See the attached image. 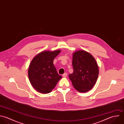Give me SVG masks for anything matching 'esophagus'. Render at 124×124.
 Wrapping results in <instances>:
<instances>
[{
    "label": "esophagus",
    "mask_w": 124,
    "mask_h": 124,
    "mask_svg": "<svg viewBox=\"0 0 124 124\" xmlns=\"http://www.w3.org/2000/svg\"><path fill=\"white\" fill-rule=\"evenodd\" d=\"M67 73H65L64 74H63L62 75V77H63V78H66V77H67Z\"/></svg>",
    "instance_id": "obj_1"
}]
</instances>
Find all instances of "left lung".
<instances>
[{
	"mask_svg": "<svg viewBox=\"0 0 124 124\" xmlns=\"http://www.w3.org/2000/svg\"><path fill=\"white\" fill-rule=\"evenodd\" d=\"M72 65L74 71L69 77L74 87L80 92L90 90L95 85L99 75V68L96 60L84 50L73 53Z\"/></svg>",
	"mask_w": 124,
	"mask_h": 124,
	"instance_id": "1",
	"label": "left lung"
}]
</instances>
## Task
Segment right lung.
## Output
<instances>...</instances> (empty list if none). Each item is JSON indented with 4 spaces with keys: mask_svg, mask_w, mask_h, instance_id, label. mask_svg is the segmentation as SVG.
Returning a JSON list of instances; mask_svg holds the SVG:
<instances>
[{
    "mask_svg": "<svg viewBox=\"0 0 124 124\" xmlns=\"http://www.w3.org/2000/svg\"><path fill=\"white\" fill-rule=\"evenodd\" d=\"M60 52V50L45 51L38 54L31 61L28 77L31 85L38 91L43 94L50 92L62 78L53 63Z\"/></svg>",
    "mask_w": 124,
    "mask_h": 124,
    "instance_id": "right-lung-1",
    "label": "right lung"
}]
</instances>
